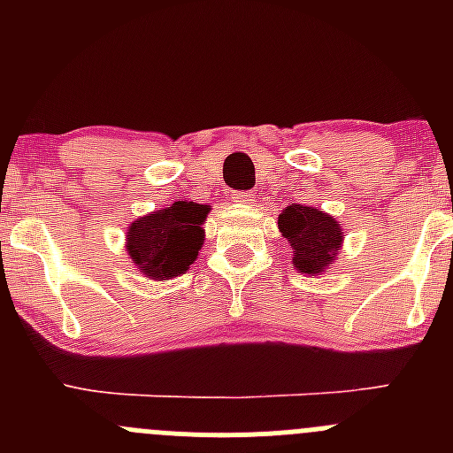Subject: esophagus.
<instances>
[{"label": "esophagus", "instance_id": "1", "mask_svg": "<svg viewBox=\"0 0 453 453\" xmlns=\"http://www.w3.org/2000/svg\"><path fill=\"white\" fill-rule=\"evenodd\" d=\"M232 199L241 201V203H252V201H254V193H250V190H245V193H236Z\"/></svg>", "mask_w": 453, "mask_h": 453}]
</instances>
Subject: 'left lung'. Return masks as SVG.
Instances as JSON below:
<instances>
[{
  "mask_svg": "<svg viewBox=\"0 0 453 453\" xmlns=\"http://www.w3.org/2000/svg\"><path fill=\"white\" fill-rule=\"evenodd\" d=\"M278 230L294 250L291 265L309 276H319L331 267L344 241L340 221L311 205H287L278 214Z\"/></svg>",
  "mask_w": 453,
  "mask_h": 453,
  "instance_id": "8db88e82",
  "label": "left lung"
}]
</instances>
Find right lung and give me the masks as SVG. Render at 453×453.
I'll return each instance as SVG.
<instances>
[{"label": "right lung", "mask_w": 453, "mask_h": 453, "mask_svg": "<svg viewBox=\"0 0 453 453\" xmlns=\"http://www.w3.org/2000/svg\"><path fill=\"white\" fill-rule=\"evenodd\" d=\"M208 212V205L175 201L171 208L140 217L127 232L129 258L150 280L180 276L199 256L205 239L201 223Z\"/></svg>", "instance_id": "obj_1"}]
</instances>
